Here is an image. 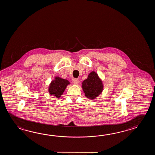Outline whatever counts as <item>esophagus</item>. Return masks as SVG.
<instances>
[{
	"mask_svg": "<svg viewBox=\"0 0 155 155\" xmlns=\"http://www.w3.org/2000/svg\"><path fill=\"white\" fill-rule=\"evenodd\" d=\"M73 82L74 84H77L79 82V80H78V79H76V78H74L73 79Z\"/></svg>",
	"mask_w": 155,
	"mask_h": 155,
	"instance_id": "34e87169",
	"label": "esophagus"
}]
</instances>
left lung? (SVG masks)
I'll return each mask as SVG.
<instances>
[{"label":"left lung","instance_id":"left-lung-1","mask_svg":"<svg viewBox=\"0 0 155 155\" xmlns=\"http://www.w3.org/2000/svg\"><path fill=\"white\" fill-rule=\"evenodd\" d=\"M82 89L88 99H94L99 96L103 89V85L97 74L92 71L88 76L87 79L82 82Z\"/></svg>","mask_w":155,"mask_h":155}]
</instances>
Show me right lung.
Listing matches in <instances>:
<instances>
[{"label": "right lung", "mask_w": 155, "mask_h": 155, "mask_svg": "<svg viewBox=\"0 0 155 155\" xmlns=\"http://www.w3.org/2000/svg\"><path fill=\"white\" fill-rule=\"evenodd\" d=\"M70 83L68 80L56 77L55 80L52 81L49 89V93L52 95L59 98L63 94L67 85Z\"/></svg>", "instance_id": "add662e5"}]
</instances>
